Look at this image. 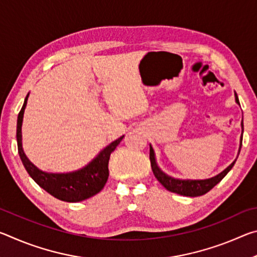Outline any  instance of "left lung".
Returning a JSON list of instances; mask_svg holds the SVG:
<instances>
[{"mask_svg":"<svg viewBox=\"0 0 257 257\" xmlns=\"http://www.w3.org/2000/svg\"><path fill=\"white\" fill-rule=\"evenodd\" d=\"M234 95H236V102L239 104L237 94H234ZM241 127H242V132H243L242 121H241ZM241 144H242V134H241V138H240V147H239V152H240ZM150 161H151L152 171H153L155 178L160 181V184L162 185L165 189H168L169 191H172V193L184 195V196H190V197L201 196V195H204V194H206L207 191H210L213 187L219 184V182L222 180L225 176H227V173L231 170L234 163H236V160H234L233 162L230 164L227 169H225V170H223L222 172L219 173V175L215 177L210 178V179L179 180V179H175V178L167 176L164 172L160 170L158 164H156V162H155L154 151H153V149H152V146H150Z\"/></svg>","mask_w":257,"mask_h":257,"instance_id":"obj_1","label":"left lung"}]
</instances>
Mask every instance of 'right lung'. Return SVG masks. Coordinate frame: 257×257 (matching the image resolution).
Listing matches in <instances>:
<instances>
[{
  "mask_svg": "<svg viewBox=\"0 0 257 257\" xmlns=\"http://www.w3.org/2000/svg\"><path fill=\"white\" fill-rule=\"evenodd\" d=\"M28 95L25 98L24 105L17 120V143L20 159L23 161L26 170L38 186L51 194L52 196L63 202H80L99 193L105 186L108 178V160L115 147L122 141L120 137L106 146L92 162L81 170L70 173H46L41 171L30 162L25 155L21 145V124Z\"/></svg>",
  "mask_w": 257,
  "mask_h": 257,
  "instance_id": "right-lung-1",
  "label": "right lung"
}]
</instances>
